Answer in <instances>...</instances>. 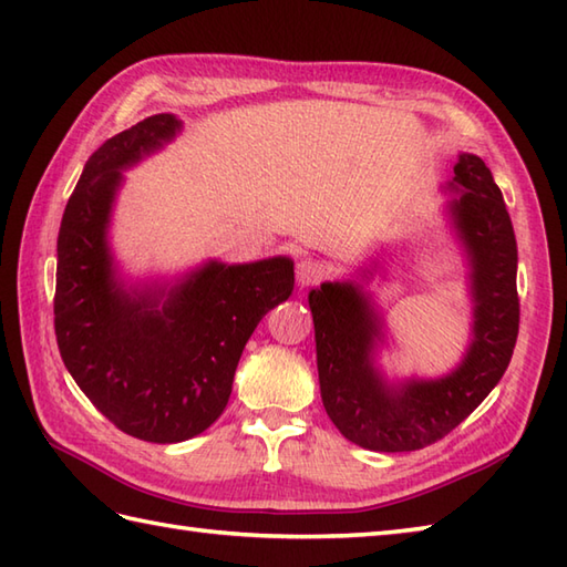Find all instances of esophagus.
<instances>
[{
	"instance_id": "1",
	"label": "esophagus",
	"mask_w": 567,
	"mask_h": 567,
	"mask_svg": "<svg viewBox=\"0 0 567 567\" xmlns=\"http://www.w3.org/2000/svg\"><path fill=\"white\" fill-rule=\"evenodd\" d=\"M323 277V265L311 260V258H305L297 262V285L299 287H309V285H317Z\"/></svg>"
}]
</instances>
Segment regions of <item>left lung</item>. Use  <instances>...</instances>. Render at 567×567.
Here are the masks:
<instances>
[{
    "mask_svg": "<svg viewBox=\"0 0 567 567\" xmlns=\"http://www.w3.org/2000/svg\"><path fill=\"white\" fill-rule=\"evenodd\" d=\"M445 204L467 260L473 297L470 343L449 375L388 380L378 365L384 317L355 280L321 282L309 292L315 317L321 402L348 441L380 453L419 451L451 433L495 390L519 333L516 238L507 204L489 167L461 153L445 183ZM380 262L360 270L370 280Z\"/></svg>",
    "mask_w": 567,
    "mask_h": 567,
    "instance_id": "obj_1",
    "label": "left lung"
}]
</instances>
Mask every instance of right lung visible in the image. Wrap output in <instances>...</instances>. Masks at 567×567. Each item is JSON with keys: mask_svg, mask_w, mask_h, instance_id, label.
Instances as JSON below:
<instances>
[{"mask_svg": "<svg viewBox=\"0 0 567 567\" xmlns=\"http://www.w3.org/2000/svg\"><path fill=\"white\" fill-rule=\"evenodd\" d=\"M183 122L143 118L90 155L58 234L55 339L87 400L141 441L179 443L226 409L240 353L295 290V262L207 260L175 280L126 282L110 246L124 171L167 146Z\"/></svg>", "mask_w": 567, "mask_h": 567, "instance_id": "add662e5", "label": "right lung"}]
</instances>
